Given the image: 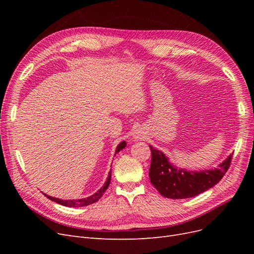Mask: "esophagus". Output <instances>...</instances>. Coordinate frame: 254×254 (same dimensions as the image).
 Listing matches in <instances>:
<instances>
[{
    "label": "esophagus",
    "instance_id": "obj_1",
    "mask_svg": "<svg viewBox=\"0 0 254 254\" xmlns=\"http://www.w3.org/2000/svg\"><path fill=\"white\" fill-rule=\"evenodd\" d=\"M145 137V133L144 131H142V130H135V131L133 132V137L132 139H134V141H137V140H143Z\"/></svg>",
    "mask_w": 254,
    "mask_h": 254
}]
</instances>
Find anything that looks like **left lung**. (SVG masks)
Listing matches in <instances>:
<instances>
[{
  "instance_id": "obj_1",
  "label": "left lung",
  "mask_w": 254,
  "mask_h": 254,
  "mask_svg": "<svg viewBox=\"0 0 254 254\" xmlns=\"http://www.w3.org/2000/svg\"><path fill=\"white\" fill-rule=\"evenodd\" d=\"M149 148L151 150L150 182L161 195L172 199L191 198L213 188L227 173L233 156V153L230 155L214 170L193 172L174 166L162 151L153 148L151 145Z\"/></svg>"
}]
</instances>
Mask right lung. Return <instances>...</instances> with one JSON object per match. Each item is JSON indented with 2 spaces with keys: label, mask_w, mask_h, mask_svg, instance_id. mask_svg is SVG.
I'll return each mask as SVG.
<instances>
[{
  "label": "right lung",
  "mask_w": 254,
  "mask_h": 254,
  "mask_svg": "<svg viewBox=\"0 0 254 254\" xmlns=\"http://www.w3.org/2000/svg\"><path fill=\"white\" fill-rule=\"evenodd\" d=\"M126 147V142L123 141L121 142L118 147H117V150H115V155H117L118 152H120L123 148ZM110 180H111V171L109 172V175H108V178H107V181L105 182L104 187H102L101 189H99L95 194L91 195L87 198H82V199H71V200H64V199H59V198H55V197H51L47 194H44L45 196H47L49 199H51V200L55 201L61 205H64V206H68V207H79V206H86V205H89V204H92L96 202L97 200H99V198H101L103 196V194L106 191V190L108 189L109 184H110Z\"/></svg>",
  "instance_id": "1"
}]
</instances>
